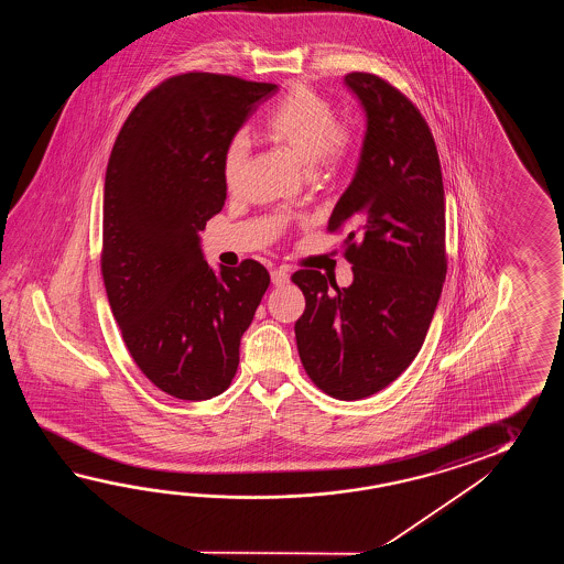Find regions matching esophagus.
Wrapping results in <instances>:
<instances>
[{
    "instance_id": "1",
    "label": "esophagus",
    "mask_w": 564,
    "mask_h": 564,
    "mask_svg": "<svg viewBox=\"0 0 564 564\" xmlns=\"http://www.w3.org/2000/svg\"><path fill=\"white\" fill-rule=\"evenodd\" d=\"M288 278H290V274H288L286 268H274V270H272V282H274V286H284L288 282Z\"/></svg>"
}]
</instances>
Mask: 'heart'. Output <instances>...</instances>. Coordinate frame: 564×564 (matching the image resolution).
<instances>
[{
    "mask_svg": "<svg viewBox=\"0 0 564 564\" xmlns=\"http://www.w3.org/2000/svg\"><path fill=\"white\" fill-rule=\"evenodd\" d=\"M265 139L282 147L314 177H328L355 155V134L338 124L335 107L308 85L288 90L264 122ZM250 163V141L243 132L229 139L221 153V177L229 192H238Z\"/></svg>",
    "mask_w": 564,
    "mask_h": 564,
    "instance_id": "obj_1",
    "label": "heart"
}]
</instances>
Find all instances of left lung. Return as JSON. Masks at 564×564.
Masks as SVG:
<instances>
[{
	"instance_id": "1",
	"label": "left lung",
	"mask_w": 564,
	"mask_h": 564,
	"mask_svg": "<svg viewBox=\"0 0 564 564\" xmlns=\"http://www.w3.org/2000/svg\"><path fill=\"white\" fill-rule=\"evenodd\" d=\"M345 83L365 107L367 134L328 231L345 236L355 280L338 288L318 270H299L292 282L306 300L294 324L304 371L326 395L357 401L393 383L417 357L447 252L442 165L427 120L377 74L350 73Z\"/></svg>"
}]
</instances>
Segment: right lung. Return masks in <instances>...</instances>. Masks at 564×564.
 <instances>
[{
  "label": "right lung",
  "mask_w": 564,
  "mask_h": 564,
  "mask_svg": "<svg viewBox=\"0 0 564 564\" xmlns=\"http://www.w3.org/2000/svg\"><path fill=\"white\" fill-rule=\"evenodd\" d=\"M276 90L231 74L171 76L132 108L108 159L100 270L110 311L137 367L175 399L228 389L270 286L256 260L216 274L199 231L226 204L224 147Z\"/></svg>",
  "instance_id": "add662e5"
}]
</instances>
